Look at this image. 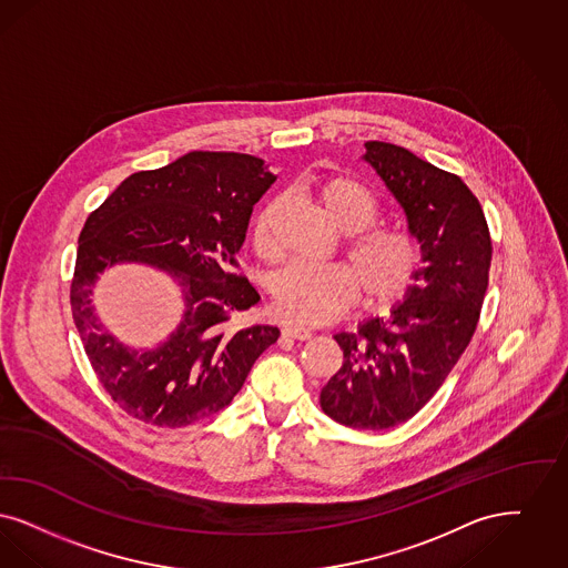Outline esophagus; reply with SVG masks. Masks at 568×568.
Here are the masks:
<instances>
[{
    "label": "esophagus",
    "mask_w": 568,
    "mask_h": 568,
    "mask_svg": "<svg viewBox=\"0 0 568 568\" xmlns=\"http://www.w3.org/2000/svg\"><path fill=\"white\" fill-rule=\"evenodd\" d=\"M284 333L288 335V337H295V339H301V342H307V339H312V328H307V326H301V324H288L286 328H284Z\"/></svg>",
    "instance_id": "esophagus-1"
}]
</instances>
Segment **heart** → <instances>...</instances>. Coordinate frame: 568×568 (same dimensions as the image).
<instances>
[{
	"label": "heart",
	"mask_w": 568,
	"mask_h": 568,
	"mask_svg": "<svg viewBox=\"0 0 568 568\" xmlns=\"http://www.w3.org/2000/svg\"><path fill=\"white\" fill-rule=\"evenodd\" d=\"M324 212L349 233L346 263L291 265L273 282V301L286 321L322 324L342 316L361 295L369 305L390 303L414 284L422 265L418 237L405 226H371L377 221V201L346 175L324 180L318 186ZM254 247L261 258L275 263L282 256L272 233V212H263L254 226Z\"/></svg>",
	"instance_id": "heart-1"
}]
</instances>
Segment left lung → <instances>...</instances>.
<instances>
[{"label":"left lung","mask_w":568,"mask_h":568,"mask_svg":"<svg viewBox=\"0 0 568 568\" xmlns=\"http://www.w3.org/2000/svg\"><path fill=\"white\" fill-rule=\"evenodd\" d=\"M365 161L400 203L422 261L416 284L388 318L337 333L344 365L322 388L328 418L386 430L414 418L469 346L488 288L493 240L469 186L407 149L367 142Z\"/></svg>","instance_id":"left-lung-1"}]
</instances>
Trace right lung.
Returning <instances> with one entry per match:
<instances>
[{"label": "right lung", "instance_id": "obj_1", "mask_svg": "<svg viewBox=\"0 0 568 568\" xmlns=\"http://www.w3.org/2000/svg\"><path fill=\"white\" fill-rule=\"evenodd\" d=\"M275 182L263 159L195 150L159 170L133 173L87 219L75 254L70 303L75 328L103 390L126 416L182 428L226 407L254 361L277 342L270 324L231 321L258 303L237 272L252 207ZM170 272L183 286L185 321L161 348L135 353L97 321L98 275Z\"/></svg>", "mask_w": 568, "mask_h": 568}]
</instances>
